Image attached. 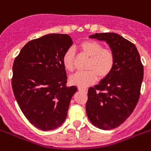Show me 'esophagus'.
<instances>
[{
  "instance_id": "obj_1",
  "label": "esophagus",
  "mask_w": 151,
  "mask_h": 151,
  "mask_svg": "<svg viewBox=\"0 0 151 151\" xmlns=\"http://www.w3.org/2000/svg\"><path fill=\"white\" fill-rule=\"evenodd\" d=\"M78 90L81 91H83V92H85L87 93V91H88V89L85 88H81V87H78Z\"/></svg>"
}]
</instances>
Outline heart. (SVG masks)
Returning a JSON list of instances; mask_svg holds the SVG:
<instances>
[{
    "mask_svg": "<svg viewBox=\"0 0 151 151\" xmlns=\"http://www.w3.org/2000/svg\"><path fill=\"white\" fill-rule=\"evenodd\" d=\"M80 51L90 57L87 64L88 70L78 72L70 76V82L78 87H88L93 84L100 78L107 77L113 69L115 56L110 49L103 48V46L96 41L87 40L80 44ZM62 63L67 70L71 72L74 68V51L69 49L63 53Z\"/></svg>",
    "mask_w": 151,
    "mask_h": 151,
    "instance_id": "obj_1",
    "label": "heart"
}]
</instances>
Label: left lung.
<instances>
[{"instance_id": "obj_1", "label": "left lung", "mask_w": 151, "mask_h": 151, "mask_svg": "<svg viewBox=\"0 0 151 151\" xmlns=\"http://www.w3.org/2000/svg\"><path fill=\"white\" fill-rule=\"evenodd\" d=\"M105 41L115 56L111 73L88 91L86 112L91 122L109 130L123 123L135 109L140 95L143 66L133 43L114 32L89 36Z\"/></svg>"}]
</instances>
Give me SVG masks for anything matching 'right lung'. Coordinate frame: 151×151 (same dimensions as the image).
Listing matches in <instances>:
<instances>
[{
  "label": "right lung",
  "instance_id": "1",
  "mask_svg": "<svg viewBox=\"0 0 151 151\" xmlns=\"http://www.w3.org/2000/svg\"><path fill=\"white\" fill-rule=\"evenodd\" d=\"M73 44L67 34H48L24 45L13 64L12 85L21 110L38 129L52 130L67 118L78 91L67 87L63 55Z\"/></svg>",
  "mask_w": 151,
  "mask_h": 151
}]
</instances>
